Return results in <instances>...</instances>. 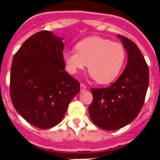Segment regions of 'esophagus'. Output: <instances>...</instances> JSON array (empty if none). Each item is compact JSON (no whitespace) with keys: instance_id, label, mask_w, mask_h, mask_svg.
<instances>
[{"instance_id":"1","label":"esophagus","mask_w":160,"mask_h":160,"mask_svg":"<svg viewBox=\"0 0 160 160\" xmlns=\"http://www.w3.org/2000/svg\"><path fill=\"white\" fill-rule=\"evenodd\" d=\"M87 89V86L86 85H84L83 83H80V91L81 92H83V91H85Z\"/></svg>"}]
</instances>
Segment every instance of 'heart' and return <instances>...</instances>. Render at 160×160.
<instances>
[{"mask_svg": "<svg viewBox=\"0 0 160 160\" xmlns=\"http://www.w3.org/2000/svg\"><path fill=\"white\" fill-rule=\"evenodd\" d=\"M75 51H64L62 58L68 71L77 73L87 65L90 75L98 84L113 82L122 72L126 61V50L119 42L98 36L80 40Z\"/></svg>", "mask_w": 160, "mask_h": 160, "instance_id": "b5f03b06", "label": "heart"}]
</instances>
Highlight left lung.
I'll return each mask as SVG.
<instances>
[{
  "mask_svg": "<svg viewBox=\"0 0 160 160\" xmlns=\"http://www.w3.org/2000/svg\"><path fill=\"white\" fill-rule=\"evenodd\" d=\"M128 53L127 66L111 86L92 88L91 120L104 130H116L136 118L144 104L149 83V70L137 45L118 35Z\"/></svg>",
  "mask_w": 160,
  "mask_h": 160,
  "instance_id": "1",
  "label": "left lung"
}]
</instances>
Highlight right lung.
<instances>
[{
  "label": "right lung",
  "mask_w": 160,
  "mask_h": 160,
  "mask_svg": "<svg viewBox=\"0 0 160 160\" xmlns=\"http://www.w3.org/2000/svg\"><path fill=\"white\" fill-rule=\"evenodd\" d=\"M62 38L41 31L26 40L12 58L10 97L13 107L30 124L50 128L62 120L80 90L65 71Z\"/></svg>",
  "instance_id": "add662e5"
}]
</instances>
